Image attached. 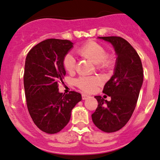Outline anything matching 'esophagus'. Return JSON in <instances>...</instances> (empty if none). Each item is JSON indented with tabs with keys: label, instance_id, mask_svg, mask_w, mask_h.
<instances>
[{
	"label": "esophagus",
	"instance_id": "34e87169",
	"mask_svg": "<svg viewBox=\"0 0 160 160\" xmlns=\"http://www.w3.org/2000/svg\"><path fill=\"white\" fill-rule=\"evenodd\" d=\"M88 97H89V96H88V95H86V94H82V100H86Z\"/></svg>",
	"mask_w": 160,
	"mask_h": 160
}]
</instances>
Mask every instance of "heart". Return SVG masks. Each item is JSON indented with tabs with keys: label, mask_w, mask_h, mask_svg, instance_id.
I'll return each instance as SVG.
<instances>
[{
	"label": "heart",
	"mask_w": 160,
	"mask_h": 160,
	"mask_svg": "<svg viewBox=\"0 0 160 160\" xmlns=\"http://www.w3.org/2000/svg\"><path fill=\"white\" fill-rule=\"evenodd\" d=\"M78 53L84 58L98 64L100 68H109L112 64V57L106 56V51L103 46L93 41H89L84 44L78 50ZM75 59L72 55L68 54L63 59V65L67 72H72L75 68ZM77 86L82 91L90 92L95 89L100 83V80L93 77H81L77 80Z\"/></svg>",
	"instance_id": "b5f03b06"
}]
</instances>
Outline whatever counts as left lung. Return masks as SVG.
Segmentation results:
<instances>
[{
	"label": "left lung",
	"mask_w": 160,
	"mask_h": 160,
	"mask_svg": "<svg viewBox=\"0 0 160 160\" xmlns=\"http://www.w3.org/2000/svg\"><path fill=\"white\" fill-rule=\"evenodd\" d=\"M98 38L112 45L117 58L113 75L103 90L111 100L108 101L101 96H95L98 105L92 118L102 131L112 132L122 129L131 118L143 83V68L137 52L123 38Z\"/></svg>",
	"instance_id": "obj_1"
}]
</instances>
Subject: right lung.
Wrapping results in <instances>:
<instances>
[{
	"label": "right lung",
	"mask_w": 160,
	"mask_h": 160,
	"mask_svg": "<svg viewBox=\"0 0 160 160\" xmlns=\"http://www.w3.org/2000/svg\"><path fill=\"white\" fill-rule=\"evenodd\" d=\"M71 41L49 38L29 51L24 65V86L30 116L40 130L57 133L66 126L73 108L82 100L76 92L62 94L58 82L65 72L63 59L72 48Z\"/></svg>",
	"instance_id": "1"
}]
</instances>
